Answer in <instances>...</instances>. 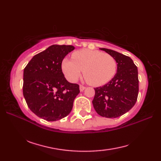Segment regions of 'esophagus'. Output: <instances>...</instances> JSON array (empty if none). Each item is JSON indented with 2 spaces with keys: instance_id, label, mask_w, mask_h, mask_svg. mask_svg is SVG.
<instances>
[{
  "instance_id": "1",
  "label": "esophagus",
  "mask_w": 161,
  "mask_h": 161,
  "mask_svg": "<svg viewBox=\"0 0 161 161\" xmlns=\"http://www.w3.org/2000/svg\"><path fill=\"white\" fill-rule=\"evenodd\" d=\"M85 88H86V87H85L84 86H83V85H80V91H83Z\"/></svg>"
}]
</instances>
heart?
<instances>
[{"label": "heart", "instance_id": "obj_1", "mask_svg": "<svg viewBox=\"0 0 161 161\" xmlns=\"http://www.w3.org/2000/svg\"><path fill=\"white\" fill-rule=\"evenodd\" d=\"M73 60L65 58L61 69L67 80L75 82L84 70L87 82L94 86L108 83L117 72V61L111 55L98 50L82 49L72 54Z\"/></svg>", "mask_w": 161, "mask_h": 161}]
</instances>
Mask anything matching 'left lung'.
Instances as JSON below:
<instances>
[{"label": "left lung", "instance_id": "left-lung-1", "mask_svg": "<svg viewBox=\"0 0 161 161\" xmlns=\"http://www.w3.org/2000/svg\"><path fill=\"white\" fill-rule=\"evenodd\" d=\"M117 61V73L107 84L95 88L93 104L102 117L115 118L128 112L137 101L138 68L128 56L107 48H100Z\"/></svg>", "mask_w": 161, "mask_h": 161}]
</instances>
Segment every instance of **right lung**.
Returning <instances> with one entry per match:
<instances>
[{
    "label": "right lung",
    "instance_id": "obj_1",
    "mask_svg": "<svg viewBox=\"0 0 161 161\" xmlns=\"http://www.w3.org/2000/svg\"><path fill=\"white\" fill-rule=\"evenodd\" d=\"M75 49L73 46L53 45L32 57L23 71V96L38 117L56 121L70 114L80 86L66 80L61 63Z\"/></svg>",
    "mask_w": 161,
    "mask_h": 161
}]
</instances>
